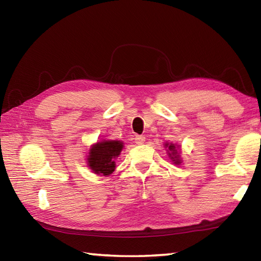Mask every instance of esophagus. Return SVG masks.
Segmentation results:
<instances>
[{
	"instance_id": "34e87169",
	"label": "esophagus",
	"mask_w": 261,
	"mask_h": 261,
	"mask_svg": "<svg viewBox=\"0 0 261 261\" xmlns=\"http://www.w3.org/2000/svg\"><path fill=\"white\" fill-rule=\"evenodd\" d=\"M135 141H136L137 145H142V143L146 141V137H143V136H137V137L135 138Z\"/></svg>"
}]
</instances>
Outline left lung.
<instances>
[{
  "label": "left lung",
  "mask_w": 261,
  "mask_h": 261,
  "mask_svg": "<svg viewBox=\"0 0 261 261\" xmlns=\"http://www.w3.org/2000/svg\"><path fill=\"white\" fill-rule=\"evenodd\" d=\"M165 148L167 150V154L169 159L173 162L174 165H180L182 160L180 158V146L177 145V143H171V142H166Z\"/></svg>",
  "instance_id": "8db88e82"
}]
</instances>
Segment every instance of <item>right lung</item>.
I'll return each mask as SVG.
<instances>
[{"mask_svg": "<svg viewBox=\"0 0 261 261\" xmlns=\"http://www.w3.org/2000/svg\"><path fill=\"white\" fill-rule=\"evenodd\" d=\"M123 142L120 140H99L91 146L86 156L87 167L94 174L110 176L115 170L114 160L120 156L123 149Z\"/></svg>", "mask_w": 261, "mask_h": 261, "instance_id": "add662e5", "label": "right lung"}]
</instances>
